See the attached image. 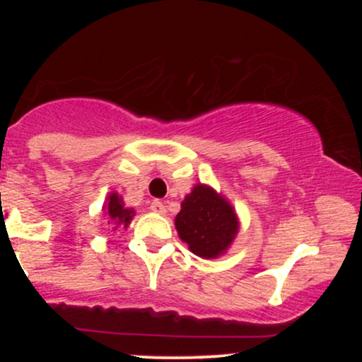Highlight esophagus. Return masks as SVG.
<instances>
[{"label":"esophagus","instance_id":"esophagus-1","mask_svg":"<svg viewBox=\"0 0 362 362\" xmlns=\"http://www.w3.org/2000/svg\"><path fill=\"white\" fill-rule=\"evenodd\" d=\"M149 209H151L153 213H158V214H165V211H167V209H165L163 202L158 201V199H156V201L151 202V206H149Z\"/></svg>","mask_w":362,"mask_h":362}]
</instances>
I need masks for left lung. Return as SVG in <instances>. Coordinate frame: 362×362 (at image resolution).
Segmentation results:
<instances>
[{
  "label": "left lung",
  "mask_w": 362,
  "mask_h": 362,
  "mask_svg": "<svg viewBox=\"0 0 362 362\" xmlns=\"http://www.w3.org/2000/svg\"><path fill=\"white\" fill-rule=\"evenodd\" d=\"M175 228L189 250L202 259L223 255L240 230L233 206L213 187L197 184L185 195Z\"/></svg>",
  "instance_id": "8db88e82"
}]
</instances>
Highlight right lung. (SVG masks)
<instances>
[{"label":"right lung","mask_w":362,"mask_h":362,"mask_svg":"<svg viewBox=\"0 0 362 362\" xmlns=\"http://www.w3.org/2000/svg\"><path fill=\"white\" fill-rule=\"evenodd\" d=\"M105 211H107V216L110 218V221H114L115 224H122L124 228H127V224L131 223L132 216H134V209H129V207L124 206L122 197L115 192L109 194V197H107Z\"/></svg>","instance_id":"obj_1"}]
</instances>
